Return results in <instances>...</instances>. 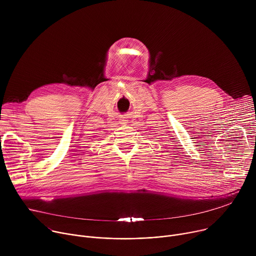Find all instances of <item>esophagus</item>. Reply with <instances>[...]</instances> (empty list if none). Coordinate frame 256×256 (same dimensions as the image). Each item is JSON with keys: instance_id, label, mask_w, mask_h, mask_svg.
<instances>
[{"instance_id": "1", "label": "esophagus", "mask_w": 256, "mask_h": 256, "mask_svg": "<svg viewBox=\"0 0 256 256\" xmlns=\"http://www.w3.org/2000/svg\"><path fill=\"white\" fill-rule=\"evenodd\" d=\"M122 124H128V120H120V122Z\"/></svg>"}]
</instances>
